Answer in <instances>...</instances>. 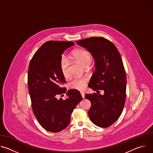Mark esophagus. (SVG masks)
Listing matches in <instances>:
<instances>
[{
  "label": "esophagus",
  "mask_w": 153,
  "mask_h": 153,
  "mask_svg": "<svg viewBox=\"0 0 153 153\" xmlns=\"http://www.w3.org/2000/svg\"><path fill=\"white\" fill-rule=\"evenodd\" d=\"M80 94H81V96H82V98H83V99H84V98H85V93H84L83 92H81V93H80Z\"/></svg>",
  "instance_id": "1"
}]
</instances>
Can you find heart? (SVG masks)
Wrapping results in <instances>:
<instances>
[{
  "label": "heart",
  "mask_w": 153,
  "mask_h": 153,
  "mask_svg": "<svg viewBox=\"0 0 153 153\" xmlns=\"http://www.w3.org/2000/svg\"><path fill=\"white\" fill-rule=\"evenodd\" d=\"M73 59L85 67H88L92 62L91 54L90 52L83 49H77L73 53ZM69 63L67 57H62L60 60L59 67L62 74L63 77H67L69 76ZM87 79L85 77H74L68 83V86L71 89L83 90L85 89Z\"/></svg>",
  "instance_id": "1"
}]
</instances>
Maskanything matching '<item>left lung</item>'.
<instances>
[{
    "mask_svg": "<svg viewBox=\"0 0 153 153\" xmlns=\"http://www.w3.org/2000/svg\"><path fill=\"white\" fill-rule=\"evenodd\" d=\"M87 49L95 60L96 71L88 86L104 94H85L91 106L88 116L96 125L106 128L121 115L126 99V77L120 54L114 43L102 37H92L76 41Z\"/></svg>",
    "mask_w": 153,
    "mask_h": 153,
    "instance_id": "8db88e82",
    "label": "left lung"
}]
</instances>
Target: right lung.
<instances>
[{
    "mask_svg": "<svg viewBox=\"0 0 153 153\" xmlns=\"http://www.w3.org/2000/svg\"><path fill=\"white\" fill-rule=\"evenodd\" d=\"M74 45L73 42L50 40L35 53L28 68V86L35 117L45 129L57 133L67 128L71 114L82 100L79 91L70 90L66 100L56 96L65 93L66 83L59 63L62 53Z\"/></svg>",
    "mask_w": 153,
    "mask_h": 153,
    "instance_id": "1",
    "label": "right lung"
}]
</instances>
